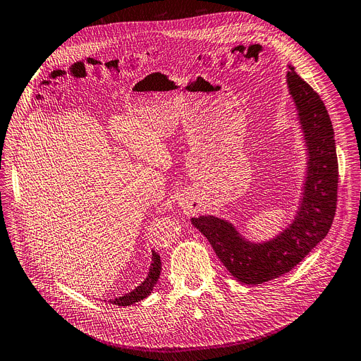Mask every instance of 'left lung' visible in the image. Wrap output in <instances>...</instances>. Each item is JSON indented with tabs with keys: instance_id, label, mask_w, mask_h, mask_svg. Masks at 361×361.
<instances>
[{
	"instance_id": "obj_1",
	"label": "left lung",
	"mask_w": 361,
	"mask_h": 361,
	"mask_svg": "<svg viewBox=\"0 0 361 361\" xmlns=\"http://www.w3.org/2000/svg\"><path fill=\"white\" fill-rule=\"evenodd\" d=\"M287 84L299 111L309 154L303 197L293 224L271 241L254 244L224 219H191L210 243L226 270L244 284H261L289 273L326 236L337 209L338 159L334 129L324 102L293 66Z\"/></svg>"
}]
</instances>
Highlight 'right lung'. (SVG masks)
Returning <instances> with one entry per match:
<instances>
[{
	"instance_id": "add662e5",
	"label": "right lung",
	"mask_w": 361,
	"mask_h": 361,
	"mask_svg": "<svg viewBox=\"0 0 361 361\" xmlns=\"http://www.w3.org/2000/svg\"><path fill=\"white\" fill-rule=\"evenodd\" d=\"M159 273H161V259H159V255L155 251H152V264H151V269H149V273H148V277L145 279V281H142L130 293H128L125 296H120L110 302L117 306H130L142 299H145L147 296H149V293L154 289V286L157 284V281L159 279Z\"/></svg>"
}]
</instances>
